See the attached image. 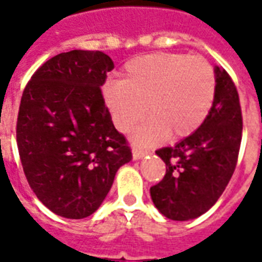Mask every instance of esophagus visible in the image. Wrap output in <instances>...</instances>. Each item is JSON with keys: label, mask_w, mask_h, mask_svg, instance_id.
Segmentation results:
<instances>
[{"label": "esophagus", "mask_w": 262, "mask_h": 262, "mask_svg": "<svg viewBox=\"0 0 262 262\" xmlns=\"http://www.w3.org/2000/svg\"><path fill=\"white\" fill-rule=\"evenodd\" d=\"M146 154H147V151H146V150H139V148H133V159H135V160L142 159V157H144Z\"/></svg>", "instance_id": "1"}]
</instances>
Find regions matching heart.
I'll use <instances>...</instances> for the list:
<instances>
[{
	"mask_svg": "<svg viewBox=\"0 0 262 262\" xmlns=\"http://www.w3.org/2000/svg\"><path fill=\"white\" fill-rule=\"evenodd\" d=\"M214 97L213 67L202 57L182 53L130 60L123 80L108 81L102 88L103 102L118 130L129 132L147 109L151 114L133 135L139 144H150L167 133L174 139L189 136L206 119Z\"/></svg>",
	"mask_w": 262,
	"mask_h": 262,
	"instance_id": "b5f03b06",
	"label": "heart"
}]
</instances>
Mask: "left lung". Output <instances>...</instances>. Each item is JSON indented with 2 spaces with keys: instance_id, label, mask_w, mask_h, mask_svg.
Here are the masks:
<instances>
[{
  "instance_id": "obj_1",
  "label": "left lung",
  "mask_w": 262,
  "mask_h": 262,
  "mask_svg": "<svg viewBox=\"0 0 262 262\" xmlns=\"http://www.w3.org/2000/svg\"><path fill=\"white\" fill-rule=\"evenodd\" d=\"M216 97L198 130L156 153L167 165L150 188L156 208L171 220L195 219L217 202L236 170L243 133L238 92L225 69L216 67Z\"/></svg>"
}]
</instances>
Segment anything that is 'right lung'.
I'll use <instances>...</instances> for the list:
<instances>
[{
	"instance_id": "add662e5",
	"label": "right lung",
	"mask_w": 262,
	"mask_h": 262,
	"mask_svg": "<svg viewBox=\"0 0 262 262\" xmlns=\"http://www.w3.org/2000/svg\"><path fill=\"white\" fill-rule=\"evenodd\" d=\"M112 70L99 50L60 53L33 73L20 98L16 143L26 180L46 208L67 219L94 213L132 160L101 91Z\"/></svg>"
}]
</instances>
